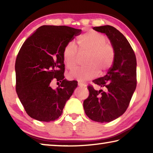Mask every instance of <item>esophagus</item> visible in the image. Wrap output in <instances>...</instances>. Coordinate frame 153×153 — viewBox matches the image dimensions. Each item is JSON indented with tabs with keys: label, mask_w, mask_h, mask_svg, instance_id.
Segmentation results:
<instances>
[{
	"label": "esophagus",
	"mask_w": 153,
	"mask_h": 153,
	"mask_svg": "<svg viewBox=\"0 0 153 153\" xmlns=\"http://www.w3.org/2000/svg\"><path fill=\"white\" fill-rule=\"evenodd\" d=\"M77 84H78V86H81V87H82V86H85V84H84V83L80 82H78V83H77Z\"/></svg>",
	"instance_id": "34e87169"
}]
</instances>
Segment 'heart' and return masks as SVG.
<instances>
[{"label": "heart", "instance_id": "b5f03b06", "mask_svg": "<svg viewBox=\"0 0 153 153\" xmlns=\"http://www.w3.org/2000/svg\"><path fill=\"white\" fill-rule=\"evenodd\" d=\"M77 48L72 42L67 44L63 51L65 65L70 70L77 66L81 56L87 55L86 67L72 71L69 74L71 79L85 82L94 78L99 73L109 69L115 59V49L107 42L105 35L95 31H90L80 36L77 40Z\"/></svg>", "mask_w": 153, "mask_h": 153}]
</instances>
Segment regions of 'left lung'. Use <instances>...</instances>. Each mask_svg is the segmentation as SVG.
Instances as JSON below:
<instances>
[{
    "instance_id": "8db88e82",
    "label": "left lung",
    "mask_w": 153,
    "mask_h": 153,
    "mask_svg": "<svg viewBox=\"0 0 153 153\" xmlns=\"http://www.w3.org/2000/svg\"><path fill=\"white\" fill-rule=\"evenodd\" d=\"M93 29L107 36L115 49V59L106 76L93 80L95 84L105 88V91L88 86L89 96L83 105L90 120L110 122L126 112L135 91L136 58L128 40L116 28L103 25Z\"/></svg>"
}]
</instances>
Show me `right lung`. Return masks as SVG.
<instances>
[{
  "label": "right lung",
  "mask_w": 153,
  "mask_h": 153,
  "mask_svg": "<svg viewBox=\"0 0 153 153\" xmlns=\"http://www.w3.org/2000/svg\"><path fill=\"white\" fill-rule=\"evenodd\" d=\"M81 31L64 25H42L21 47L15 61L16 92L27 115L34 120H57L77 88V81L64 79L63 51ZM54 79L61 82L56 89L50 86Z\"/></svg>",
  "instance_id": "right-lung-1"
}]
</instances>
